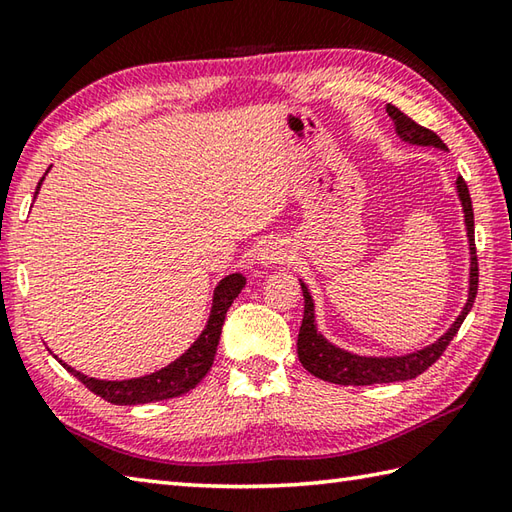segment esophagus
I'll use <instances>...</instances> for the list:
<instances>
[{
    "instance_id": "34e87169",
    "label": "esophagus",
    "mask_w": 512,
    "mask_h": 512,
    "mask_svg": "<svg viewBox=\"0 0 512 512\" xmlns=\"http://www.w3.org/2000/svg\"><path fill=\"white\" fill-rule=\"evenodd\" d=\"M286 257H288V246H286V242H282V239H277V237L266 239V242L257 250V264L264 268L275 266Z\"/></svg>"
}]
</instances>
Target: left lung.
Returning <instances> with one entry per match:
<instances>
[{
	"label": "left lung",
	"instance_id": "8db88e82",
	"mask_svg": "<svg viewBox=\"0 0 512 512\" xmlns=\"http://www.w3.org/2000/svg\"><path fill=\"white\" fill-rule=\"evenodd\" d=\"M388 115L393 117L395 133L402 142L410 146H433L437 150H448L446 144L439 139L433 130L415 124L413 119L406 117L402 110L395 106H386ZM457 199L462 204L464 213V226H466V239H468V253H470V268H468V293L466 304L462 313L455 317V322L448 326L442 337H437L433 344H428L413 353L406 355H359L353 350L339 348L337 344L324 337L322 330L317 326L315 317V299L310 295L304 279H299L304 293V319L299 326L297 337V357L302 366L310 375H315L324 382L339 384V386H370V384H390V382H406V379H415L422 375L426 368L433 366L439 355L444 353L446 346L453 342L459 326L464 324L466 315L475 304L477 295V255H475V217H473V202H470L468 186L462 177L455 182Z\"/></svg>",
	"mask_w": 512,
	"mask_h": 512
}]
</instances>
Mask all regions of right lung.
<instances>
[{
    "instance_id": "obj_1",
    "label": "right lung",
    "mask_w": 512,
    "mask_h": 512,
    "mask_svg": "<svg viewBox=\"0 0 512 512\" xmlns=\"http://www.w3.org/2000/svg\"><path fill=\"white\" fill-rule=\"evenodd\" d=\"M50 168L53 166H48V170ZM48 170L44 173V177L48 175ZM44 177L39 179V184L35 188V197L39 193V188H42ZM244 286H246V277L242 273L226 275L213 290V304H210V315L202 333H199L195 342L190 344L188 350H184L175 362L155 370V373L144 375V377H133V379H119L117 382V379L88 377L84 373H79V370H75L73 366L64 364L62 359H59V364H62L70 375H75L88 390H93L95 395H99L115 406L150 404V402H162V399L184 395L190 388H195L199 382H202L210 366H213L226 313L230 304H233V299L242 293Z\"/></svg>"
}]
</instances>
